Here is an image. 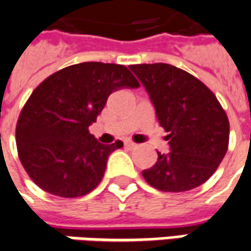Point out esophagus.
I'll return each instance as SVG.
<instances>
[{
	"label": "esophagus",
	"instance_id": "34e87169",
	"mask_svg": "<svg viewBox=\"0 0 251 251\" xmlns=\"http://www.w3.org/2000/svg\"><path fill=\"white\" fill-rule=\"evenodd\" d=\"M125 146L127 148H130V150H132V148H136L137 147V144H136V143H133V141H130V140H126L125 141Z\"/></svg>",
	"mask_w": 251,
	"mask_h": 251
}]
</instances>
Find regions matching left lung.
I'll use <instances>...</instances> for the list:
<instances>
[{
    "mask_svg": "<svg viewBox=\"0 0 251 251\" xmlns=\"http://www.w3.org/2000/svg\"><path fill=\"white\" fill-rule=\"evenodd\" d=\"M154 104L159 125L168 132L170 152H158L143 170L151 187L184 192L207 181L226 156L229 122L217 97L203 82L166 63L130 66Z\"/></svg>",
    "mask_w": 251,
    "mask_h": 251,
    "instance_id": "1",
    "label": "left lung"
}]
</instances>
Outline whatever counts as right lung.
<instances>
[{"instance_id":"add662e5","label":"right lung","mask_w":251,"mask_h":251,"mask_svg":"<svg viewBox=\"0 0 251 251\" xmlns=\"http://www.w3.org/2000/svg\"><path fill=\"white\" fill-rule=\"evenodd\" d=\"M139 86L125 66L99 61L68 66L41 82L16 125L19 158L32 181L61 198L95 190L110 154L124 143L101 144L89 126L112 92Z\"/></svg>"}]
</instances>
